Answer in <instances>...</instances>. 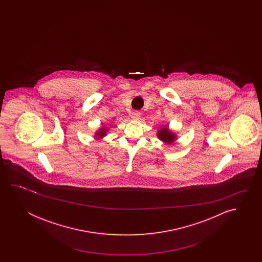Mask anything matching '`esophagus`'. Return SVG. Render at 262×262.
<instances>
[{"mask_svg": "<svg viewBox=\"0 0 262 262\" xmlns=\"http://www.w3.org/2000/svg\"><path fill=\"white\" fill-rule=\"evenodd\" d=\"M140 112H138V111H136V112H132L131 113V119L134 120V121H138L139 120V117H140Z\"/></svg>", "mask_w": 262, "mask_h": 262, "instance_id": "esophagus-1", "label": "esophagus"}]
</instances>
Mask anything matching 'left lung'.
Instances as JSON below:
<instances>
[{
    "label": "left lung",
    "mask_w": 262,
    "mask_h": 262,
    "mask_svg": "<svg viewBox=\"0 0 262 262\" xmlns=\"http://www.w3.org/2000/svg\"><path fill=\"white\" fill-rule=\"evenodd\" d=\"M157 137L159 138L160 140L166 142L167 144H171L173 141H174L176 136H175L171 131L168 130L167 126H165V127H163V128L160 129V130L158 131Z\"/></svg>",
    "instance_id": "left-lung-1"
}]
</instances>
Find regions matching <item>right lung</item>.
<instances>
[{
    "instance_id": "right-lung-1",
    "label": "right lung",
    "mask_w": 262,
    "mask_h": 262,
    "mask_svg": "<svg viewBox=\"0 0 262 262\" xmlns=\"http://www.w3.org/2000/svg\"><path fill=\"white\" fill-rule=\"evenodd\" d=\"M106 128H102L101 130H99L96 135H97V138H103L104 136H106Z\"/></svg>"
}]
</instances>
